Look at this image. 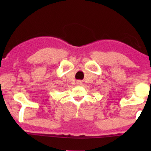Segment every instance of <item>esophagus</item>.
I'll return each instance as SVG.
<instances>
[{"label": "esophagus", "mask_w": 151, "mask_h": 151, "mask_svg": "<svg viewBox=\"0 0 151 151\" xmlns=\"http://www.w3.org/2000/svg\"><path fill=\"white\" fill-rule=\"evenodd\" d=\"M77 83L78 85H81V84H82V82H81V81H77Z\"/></svg>", "instance_id": "esophagus-1"}]
</instances>
